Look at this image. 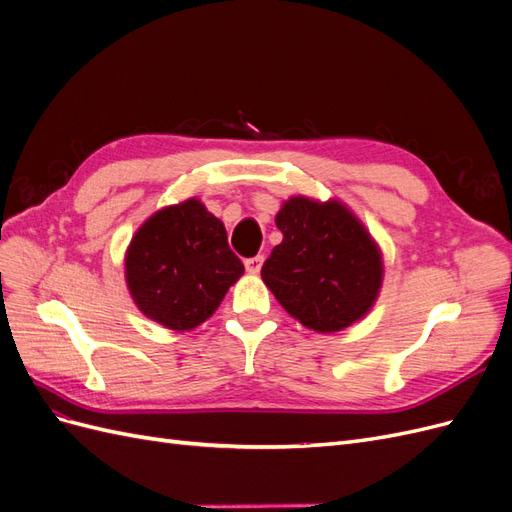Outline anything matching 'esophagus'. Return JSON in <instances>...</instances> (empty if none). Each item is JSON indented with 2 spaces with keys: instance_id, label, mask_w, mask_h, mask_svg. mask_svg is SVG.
Masks as SVG:
<instances>
[{
  "instance_id": "1",
  "label": "esophagus",
  "mask_w": 512,
  "mask_h": 512,
  "mask_svg": "<svg viewBox=\"0 0 512 512\" xmlns=\"http://www.w3.org/2000/svg\"><path fill=\"white\" fill-rule=\"evenodd\" d=\"M262 262H265V256H254V258H247L245 260V269H247V273H252V275H256V273H260V267H262Z\"/></svg>"
}]
</instances>
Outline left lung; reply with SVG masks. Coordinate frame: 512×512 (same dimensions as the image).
<instances>
[{
  "label": "left lung",
  "instance_id": "8db88e82",
  "mask_svg": "<svg viewBox=\"0 0 512 512\" xmlns=\"http://www.w3.org/2000/svg\"><path fill=\"white\" fill-rule=\"evenodd\" d=\"M282 243L262 282L303 327L335 333L361 320L382 286V256L367 228L339 200L294 196L275 215Z\"/></svg>",
  "mask_w": 512,
  "mask_h": 512
}]
</instances>
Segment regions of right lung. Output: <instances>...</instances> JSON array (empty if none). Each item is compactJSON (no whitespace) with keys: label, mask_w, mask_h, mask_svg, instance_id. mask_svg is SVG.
I'll return each instance as SVG.
<instances>
[{"label":"right lung","mask_w":512,"mask_h":512,"mask_svg":"<svg viewBox=\"0 0 512 512\" xmlns=\"http://www.w3.org/2000/svg\"><path fill=\"white\" fill-rule=\"evenodd\" d=\"M243 271L224 224L198 198L153 213L126 252L136 307L173 331H190L213 316Z\"/></svg>","instance_id":"1"}]
</instances>
